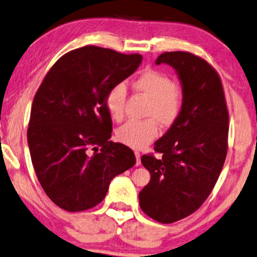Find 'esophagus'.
I'll return each instance as SVG.
<instances>
[{
	"label": "esophagus",
	"mask_w": 257,
	"mask_h": 257,
	"mask_svg": "<svg viewBox=\"0 0 257 257\" xmlns=\"http://www.w3.org/2000/svg\"><path fill=\"white\" fill-rule=\"evenodd\" d=\"M136 154V157H137V165H140L141 164V161H140V157H141V155H140V153L139 152H136L134 153Z\"/></svg>",
	"instance_id": "obj_1"
}]
</instances>
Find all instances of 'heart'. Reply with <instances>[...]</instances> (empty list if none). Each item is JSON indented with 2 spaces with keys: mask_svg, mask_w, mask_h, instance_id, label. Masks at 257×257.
I'll use <instances>...</instances> for the list:
<instances>
[{
  "mask_svg": "<svg viewBox=\"0 0 257 257\" xmlns=\"http://www.w3.org/2000/svg\"><path fill=\"white\" fill-rule=\"evenodd\" d=\"M133 88L148 97L146 116L141 120H128L117 130V139L130 147L140 149L148 146L159 136L157 122L169 127L180 116L184 105V93L173 85L171 78L156 70H147L132 82ZM126 88L118 84L106 94L105 106L109 115L119 120L124 115Z\"/></svg>",
  "mask_w": 257,
  "mask_h": 257,
  "instance_id": "heart-1",
  "label": "heart"
}]
</instances>
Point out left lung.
Segmentation results:
<instances>
[{"instance_id":"8db88e82","label":"left lung","mask_w":257,"mask_h":257,"mask_svg":"<svg viewBox=\"0 0 257 257\" xmlns=\"http://www.w3.org/2000/svg\"><path fill=\"white\" fill-rule=\"evenodd\" d=\"M176 70L184 93L180 116L155 142L161 159L144 155L151 181L139 193L140 208L157 222L183 219L214 188L227 153L228 111L222 81L212 66L186 51H167L155 62Z\"/></svg>"}]
</instances>
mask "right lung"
I'll list each match as a JSON object with an SVG mask.
<instances>
[{"label":"right lung","mask_w":257,"mask_h":257,"mask_svg":"<svg viewBox=\"0 0 257 257\" xmlns=\"http://www.w3.org/2000/svg\"><path fill=\"white\" fill-rule=\"evenodd\" d=\"M141 61L139 54L81 47L51 66L35 94L27 130L31 159L43 191L64 210L95 207L110 181L136 164L131 148L109 141L105 97Z\"/></svg>","instance_id":"right-lung-1"}]
</instances>
